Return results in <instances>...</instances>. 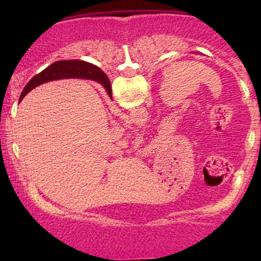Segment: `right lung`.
Returning <instances> with one entry per match:
<instances>
[{"label": "right lung", "mask_w": 261, "mask_h": 261, "mask_svg": "<svg viewBox=\"0 0 261 261\" xmlns=\"http://www.w3.org/2000/svg\"><path fill=\"white\" fill-rule=\"evenodd\" d=\"M94 70L97 72L95 75L92 73ZM73 74H76V76L77 74L83 76L82 79H93L98 81V82L107 89V93L109 94V97L112 98V85H110V81L106 76V73L101 72L97 66H93L92 64H88V62L86 61H80V60H65V61L54 62L53 65L49 66V67H46L44 71H41L40 73L35 74V76L27 83L22 94H20L19 99H23L24 95H27V93L31 92L33 88L43 85L45 82H49V81L54 80L66 79V77L73 76Z\"/></svg>", "instance_id": "obj_1"}]
</instances>
